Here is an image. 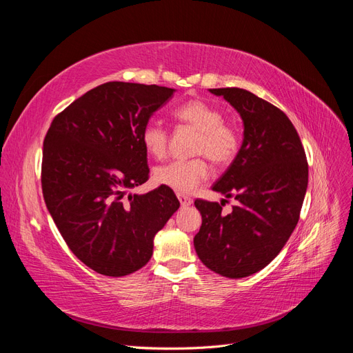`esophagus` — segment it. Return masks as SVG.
Listing matches in <instances>:
<instances>
[{
  "label": "esophagus",
  "mask_w": 353,
  "mask_h": 353,
  "mask_svg": "<svg viewBox=\"0 0 353 353\" xmlns=\"http://www.w3.org/2000/svg\"><path fill=\"white\" fill-rule=\"evenodd\" d=\"M176 197H178V200H179V203H181V206H190L191 203H193V199H191L190 196H187V194H181V193H178L176 194Z\"/></svg>",
  "instance_id": "34e87169"
}]
</instances>
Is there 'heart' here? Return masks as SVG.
Segmentation results:
<instances>
[{
	"instance_id": "obj_1",
	"label": "heart",
	"mask_w": 353,
	"mask_h": 353,
	"mask_svg": "<svg viewBox=\"0 0 353 353\" xmlns=\"http://www.w3.org/2000/svg\"><path fill=\"white\" fill-rule=\"evenodd\" d=\"M174 117L197 131L193 147L194 154L206 156L218 166H227L237 156L240 135L236 128L223 121L222 112L203 100H190L178 105ZM141 143L145 152L153 157H163L168 145V131L159 122H148L141 131ZM209 176V166L203 157L172 162L154 169V181L176 193H190L205 183Z\"/></svg>"
}]
</instances>
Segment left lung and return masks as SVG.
Instances as JSON below:
<instances>
[{
	"instance_id": "left-lung-1",
	"label": "left lung",
	"mask_w": 353,
	"mask_h": 353,
	"mask_svg": "<svg viewBox=\"0 0 353 353\" xmlns=\"http://www.w3.org/2000/svg\"><path fill=\"white\" fill-rule=\"evenodd\" d=\"M236 109L244 125L240 150L212 190L237 200L197 199L201 227L194 237L200 261L227 279H244L281 252L297 225L307 187L305 148L290 119L274 104L241 88H213Z\"/></svg>"
}]
</instances>
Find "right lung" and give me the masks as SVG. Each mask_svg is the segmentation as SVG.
I'll return each instance as SVG.
<instances>
[{"label": "right lung", "instance_id": "1", "mask_svg": "<svg viewBox=\"0 0 353 353\" xmlns=\"http://www.w3.org/2000/svg\"><path fill=\"white\" fill-rule=\"evenodd\" d=\"M174 91L105 82L59 113L44 138L41 184L47 209L73 254L101 275L143 268L156 232L179 208L174 191L163 185L125 197L148 179L141 131Z\"/></svg>", "mask_w": 353, "mask_h": 353}]
</instances>
